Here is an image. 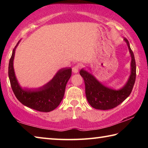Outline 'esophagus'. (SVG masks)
Segmentation results:
<instances>
[{
    "mask_svg": "<svg viewBox=\"0 0 148 148\" xmlns=\"http://www.w3.org/2000/svg\"><path fill=\"white\" fill-rule=\"evenodd\" d=\"M79 65H76V66H74L73 68H72V72H73L74 73H77L79 71Z\"/></svg>",
    "mask_w": 148,
    "mask_h": 148,
    "instance_id": "1",
    "label": "esophagus"
}]
</instances>
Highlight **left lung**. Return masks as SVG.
Returning a JSON list of instances; mask_svg holds the SVG:
<instances>
[{"mask_svg":"<svg viewBox=\"0 0 148 148\" xmlns=\"http://www.w3.org/2000/svg\"><path fill=\"white\" fill-rule=\"evenodd\" d=\"M131 54V74L126 84L119 89H114L104 86L93 75L82 69L79 74L83 77L87 101L91 106L98 110H110L116 107L128 97L132 91L136 79V62L129 41L124 38Z\"/></svg>","mask_w":148,"mask_h":148,"instance_id":"obj_1","label":"left lung"}]
</instances>
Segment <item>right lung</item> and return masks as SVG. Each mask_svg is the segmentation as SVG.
Masks as SVG:
<instances>
[{"instance_id": "1", "label": "right lung", "mask_w": 148, "mask_h": 148, "mask_svg": "<svg viewBox=\"0 0 148 148\" xmlns=\"http://www.w3.org/2000/svg\"><path fill=\"white\" fill-rule=\"evenodd\" d=\"M17 42L12 51L8 66V76L12 89L17 100L25 106L39 112H49L56 108L63 99L67 82L71 76L72 69H60L44 86L36 89L22 88L16 78L14 59Z\"/></svg>"}]
</instances>
